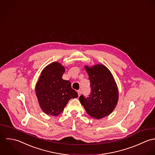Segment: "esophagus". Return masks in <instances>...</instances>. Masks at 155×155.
I'll use <instances>...</instances> for the list:
<instances>
[{
    "instance_id": "1",
    "label": "esophagus",
    "mask_w": 155,
    "mask_h": 155,
    "mask_svg": "<svg viewBox=\"0 0 155 155\" xmlns=\"http://www.w3.org/2000/svg\"><path fill=\"white\" fill-rule=\"evenodd\" d=\"M77 93H78V96H80L81 94V91H78Z\"/></svg>"
}]
</instances>
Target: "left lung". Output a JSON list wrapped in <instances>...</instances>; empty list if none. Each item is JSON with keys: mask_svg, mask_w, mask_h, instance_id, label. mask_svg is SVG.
<instances>
[{"mask_svg": "<svg viewBox=\"0 0 155 155\" xmlns=\"http://www.w3.org/2000/svg\"><path fill=\"white\" fill-rule=\"evenodd\" d=\"M91 82V93L86 97L81 94L79 99L87 114L99 119L111 114L116 106L119 93L113 76L102 64L92 68L85 66Z\"/></svg>", "mask_w": 155, "mask_h": 155, "instance_id": "obj_1", "label": "left lung"}]
</instances>
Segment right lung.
I'll return each mask as SVG.
<instances>
[{
	"label": "right lung",
	"instance_id": "obj_1",
	"mask_svg": "<svg viewBox=\"0 0 155 155\" xmlns=\"http://www.w3.org/2000/svg\"><path fill=\"white\" fill-rule=\"evenodd\" d=\"M64 68L53 62L42 71L36 85V94L42 111L48 115H59L72 98L78 96L69 81L62 79Z\"/></svg>",
	"mask_w": 155,
	"mask_h": 155
}]
</instances>
